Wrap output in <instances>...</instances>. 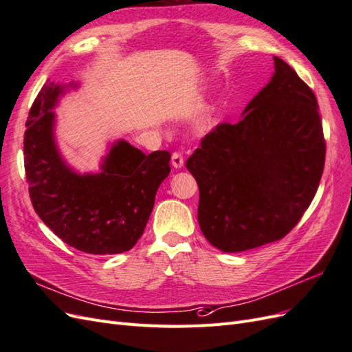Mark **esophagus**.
<instances>
[{"label": "esophagus", "instance_id": "obj_1", "mask_svg": "<svg viewBox=\"0 0 352 352\" xmlns=\"http://www.w3.org/2000/svg\"><path fill=\"white\" fill-rule=\"evenodd\" d=\"M184 164H185V160H184L182 154L173 153L172 154V166H173V168H182Z\"/></svg>", "mask_w": 352, "mask_h": 352}]
</instances>
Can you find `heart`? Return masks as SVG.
Wrapping results in <instances>:
<instances>
[{
  "label": "heart",
  "mask_w": 352,
  "mask_h": 352,
  "mask_svg": "<svg viewBox=\"0 0 352 352\" xmlns=\"http://www.w3.org/2000/svg\"><path fill=\"white\" fill-rule=\"evenodd\" d=\"M212 117H214V109H212L211 105H206V107L201 110V113L195 117L194 120L195 131L197 132L208 131L212 124Z\"/></svg>",
  "instance_id": "heart-1"
}]
</instances>
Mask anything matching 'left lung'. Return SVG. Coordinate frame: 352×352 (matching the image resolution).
I'll return each mask as SVG.
<instances>
[{"label": "left lung", "instance_id": "1", "mask_svg": "<svg viewBox=\"0 0 352 352\" xmlns=\"http://www.w3.org/2000/svg\"><path fill=\"white\" fill-rule=\"evenodd\" d=\"M274 73L235 123L216 126L186 167L199 188L202 235L223 252L282 239L311 204L326 145L318 104L296 72Z\"/></svg>", "mask_w": 352, "mask_h": 352}]
</instances>
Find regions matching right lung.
<instances>
[{"mask_svg":"<svg viewBox=\"0 0 352 352\" xmlns=\"http://www.w3.org/2000/svg\"><path fill=\"white\" fill-rule=\"evenodd\" d=\"M79 82H47L32 105L25 132L29 194L41 220L70 247L95 255L133 248L151 216L170 153L145 154L124 140L111 142L98 172H79L56 140L54 109Z\"/></svg>","mask_w":352,"mask_h":352,"instance_id":"obj_1","label":"right lung"}]
</instances>
